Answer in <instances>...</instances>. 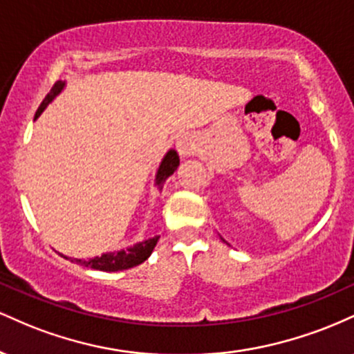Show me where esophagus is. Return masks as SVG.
<instances>
[{"label": "esophagus", "mask_w": 354, "mask_h": 354, "mask_svg": "<svg viewBox=\"0 0 354 354\" xmlns=\"http://www.w3.org/2000/svg\"><path fill=\"white\" fill-rule=\"evenodd\" d=\"M196 148V140L189 133H183V135L176 136V149L180 156H189L191 153Z\"/></svg>", "instance_id": "1"}]
</instances>
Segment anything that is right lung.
<instances>
[{
	"instance_id": "1",
	"label": "right lung",
	"mask_w": 354,
	"mask_h": 354,
	"mask_svg": "<svg viewBox=\"0 0 354 354\" xmlns=\"http://www.w3.org/2000/svg\"><path fill=\"white\" fill-rule=\"evenodd\" d=\"M66 88V81H56L55 86L51 88V91L48 93L46 98L43 100V103L39 104L38 111H36L35 120H38L41 116V113L46 109L48 104L51 103L56 96L59 95L63 89ZM180 166V156L174 149H169L168 153L165 154L163 160H161L160 166H158V171L156 176H154V186H158V189H163L165 181L168 180L171 174L176 171V168ZM158 239L160 236H154L149 239H145V241L136 243V245L123 248V250H118V251H109V253H103L101 256H95V258H89V259H81V258H68L64 256L66 259H71L73 263L81 266H86L91 268V270H100V271H123V270H129V268L141 265V263L146 261L153 253L154 246H156Z\"/></svg>"
}]
</instances>
